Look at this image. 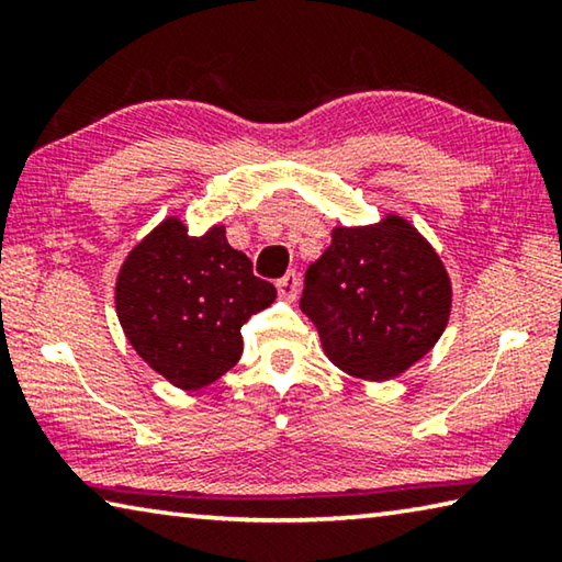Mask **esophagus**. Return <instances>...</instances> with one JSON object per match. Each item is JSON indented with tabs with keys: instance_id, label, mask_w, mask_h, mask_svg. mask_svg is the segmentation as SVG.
I'll use <instances>...</instances> for the list:
<instances>
[{
	"instance_id": "1",
	"label": "esophagus",
	"mask_w": 562,
	"mask_h": 562,
	"mask_svg": "<svg viewBox=\"0 0 562 562\" xmlns=\"http://www.w3.org/2000/svg\"><path fill=\"white\" fill-rule=\"evenodd\" d=\"M278 292H280L282 300H294V297H297V292H300L297 272H288V274H284V278H280L278 280Z\"/></svg>"
}]
</instances>
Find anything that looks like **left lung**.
Instances as JSON below:
<instances>
[{
	"label": "left lung",
	"instance_id": "left-lung-1",
	"mask_svg": "<svg viewBox=\"0 0 562 562\" xmlns=\"http://www.w3.org/2000/svg\"><path fill=\"white\" fill-rule=\"evenodd\" d=\"M300 307L331 364L384 382L443 335L451 280L416 227L389 215L379 225L331 231V245L304 272Z\"/></svg>",
	"mask_w": 562,
	"mask_h": 562
}]
</instances>
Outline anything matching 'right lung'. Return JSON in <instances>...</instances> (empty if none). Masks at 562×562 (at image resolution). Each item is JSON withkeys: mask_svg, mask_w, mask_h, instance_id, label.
<instances>
[{"mask_svg": "<svg viewBox=\"0 0 562 562\" xmlns=\"http://www.w3.org/2000/svg\"><path fill=\"white\" fill-rule=\"evenodd\" d=\"M278 297L255 278L225 227L188 235L168 217L128 252L116 282V310L131 347L180 389L221 379L243 355L240 327Z\"/></svg>", "mask_w": 562, "mask_h": 562, "instance_id": "right-lung-1", "label": "right lung"}]
</instances>
